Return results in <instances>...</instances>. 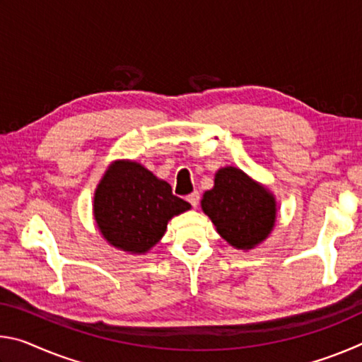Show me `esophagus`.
Returning <instances> with one entry per match:
<instances>
[{"instance_id":"34e87169","label":"esophagus","mask_w":362,"mask_h":362,"mask_svg":"<svg viewBox=\"0 0 362 362\" xmlns=\"http://www.w3.org/2000/svg\"><path fill=\"white\" fill-rule=\"evenodd\" d=\"M187 201L189 204H192L193 207H196L199 204V193L198 192H193V193H189L188 196H187Z\"/></svg>"}]
</instances>
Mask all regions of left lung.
Instances as JSON below:
<instances>
[{"mask_svg": "<svg viewBox=\"0 0 362 362\" xmlns=\"http://www.w3.org/2000/svg\"><path fill=\"white\" fill-rule=\"evenodd\" d=\"M201 209L223 240L238 250H250L269 236L276 223V198L244 170L220 168Z\"/></svg>", "mask_w": 362, "mask_h": 362, "instance_id": "obj_1", "label": "left lung"}]
</instances>
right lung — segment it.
<instances>
[{
    "label": "right lung",
    "mask_w": 362,
    "mask_h": 362,
    "mask_svg": "<svg viewBox=\"0 0 362 362\" xmlns=\"http://www.w3.org/2000/svg\"><path fill=\"white\" fill-rule=\"evenodd\" d=\"M169 183L132 159H116L94 193L97 230L110 246L145 255L161 241L173 217L189 209Z\"/></svg>",
    "instance_id": "1"
}]
</instances>
